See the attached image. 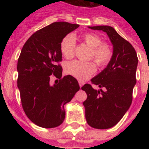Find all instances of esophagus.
Returning a JSON list of instances; mask_svg holds the SVG:
<instances>
[{"label":"esophagus","mask_w":149,"mask_h":149,"mask_svg":"<svg viewBox=\"0 0 149 149\" xmlns=\"http://www.w3.org/2000/svg\"><path fill=\"white\" fill-rule=\"evenodd\" d=\"M84 82L81 81V80H79V86H80V87H82V86H84Z\"/></svg>","instance_id":"34e87169"}]
</instances>
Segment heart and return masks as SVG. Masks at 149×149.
<instances>
[{
  "instance_id": "heart-1",
  "label": "heart",
  "mask_w": 149,
  "mask_h": 149,
  "mask_svg": "<svg viewBox=\"0 0 149 149\" xmlns=\"http://www.w3.org/2000/svg\"><path fill=\"white\" fill-rule=\"evenodd\" d=\"M82 39L91 48L90 58H93L100 66H104L109 63L112 56V50L108 44L102 42L101 38L93 34H85L82 36ZM75 38L72 35H67L61 42V52L65 58H70L73 56ZM65 72L76 79L85 80L94 74L96 65L92 62L73 60L65 65Z\"/></svg>"
}]
</instances>
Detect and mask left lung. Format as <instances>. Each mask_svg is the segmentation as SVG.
<instances>
[{
    "mask_svg": "<svg viewBox=\"0 0 149 149\" xmlns=\"http://www.w3.org/2000/svg\"><path fill=\"white\" fill-rule=\"evenodd\" d=\"M88 28L106 32L113 45V54L106 68L91 79L99 90L93 89L91 84L82 87L87 94L84 102L87 124L93 128L108 129L120 121L132 104L139 59L134 47L113 28L108 25Z\"/></svg>",
    "mask_w": 149,
    "mask_h": 149,
    "instance_id": "left-lung-1",
    "label": "left lung"
}]
</instances>
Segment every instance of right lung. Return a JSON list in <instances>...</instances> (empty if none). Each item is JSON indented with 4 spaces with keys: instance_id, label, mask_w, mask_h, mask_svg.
Returning a JSON list of instances; mask_svg holds the SVG:
<instances>
[{
    "instance_id": "right-lung-1",
    "label": "right lung",
    "mask_w": 149,
    "mask_h": 149,
    "mask_svg": "<svg viewBox=\"0 0 149 149\" xmlns=\"http://www.w3.org/2000/svg\"><path fill=\"white\" fill-rule=\"evenodd\" d=\"M79 25L58 22L38 30L27 40L17 60V88L22 107L30 120L44 128L58 127L65 117L64 106L79 90L74 77H62L63 69L56 63L62 60L63 38ZM51 74L60 79L50 85Z\"/></svg>"
}]
</instances>
